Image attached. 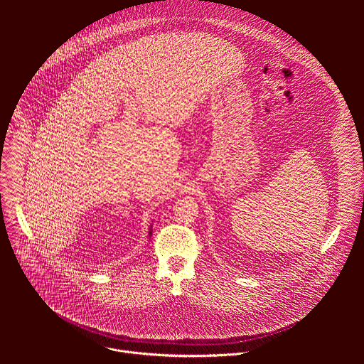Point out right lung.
<instances>
[{"instance_id": "right-lung-1", "label": "right lung", "mask_w": 364, "mask_h": 364, "mask_svg": "<svg viewBox=\"0 0 364 364\" xmlns=\"http://www.w3.org/2000/svg\"><path fill=\"white\" fill-rule=\"evenodd\" d=\"M151 232H153V230H151V228H150V231H149V234H150V235H151Z\"/></svg>"}]
</instances>
